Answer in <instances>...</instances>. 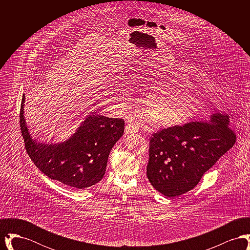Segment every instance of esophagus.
<instances>
[{
    "label": "esophagus",
    "instance_id": "obj_1",
    "mask_svg": "<svg viewBox=\"0 0 250 250\" xmlns=\"http://www.w3.org/2000/svg\"><path fill=\"white\" fill-rule=\"evenodd\" d=\"M125 133H134V132L138 131V127H137V125L134 123L128 121L127 125L125 126Z\"/></svg>",
    "mask_w": 250,
    "mask_h": 250
}]
</instances>
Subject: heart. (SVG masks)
<instances>
[{"label":"heart","instance_id":"b5f03b06","mask_svg":"<svg viewBox=\"0 0 250 250\" xmlns=\"http://www.w3.org/2000/svg\"><path fill=\"white\" fill-rule=\"evenodd\" d=\"M143 100V112L158 126H171L190 118L197 110L196 86L189 80L158 81Z\"/></svg>","mask_w":250,"mask_h":250}]
</instances>
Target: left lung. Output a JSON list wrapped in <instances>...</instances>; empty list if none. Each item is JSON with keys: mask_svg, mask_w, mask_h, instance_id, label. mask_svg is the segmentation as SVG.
Wrapping results in <instances>:
<instances>
[{"mask_svg": "<svg viewBox=\"0 0 250 250\" xmlns=\"http://www.w3.org/2000/svg\"><path fill=\"white\" fill-rule=\"evenodd\" d=\"M235 142L229 117L221 113L163 128L150 140L147 178L164 196H180L193 189Z\"/></svg>", "mask_w": 250, "mask_h": 250, "instance_id": "8db88e82", "label": "left lung"}]
</instances>
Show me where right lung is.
I'll return each instance as SVG.
<instances>
[{"label": "right lung", "instance_id": "right-lung-1", "mask_svg": "<svg viewBox=\"0 0 250 250\" xmlns=\"http://www.w3.org/2000/svg\"><path fill=\"white\" fill-rule=\"evenodd\" d=\"M24 97L23 95L20 113L21 130L26 151L35 165L49 178L78 189L101 181L109 152L123 136L125 121L92 114L66 142L37 143L32 139L25 123Z\"/></svg>", "mask_w": 250, "mask_h": 250}]
</instances>
